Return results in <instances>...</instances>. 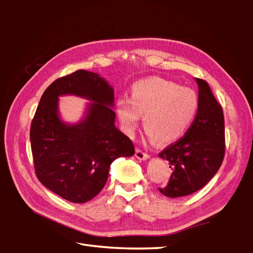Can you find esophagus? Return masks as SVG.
<instances>
[{"instance_id": "obj_1", "label": "esophagus", "mask_w": 253, "mask_h": 253, "mask_svg": "<svg viewBox=\"0 0 253 253\" xmlns=\"http://www.w3.org/2000/svg\"><path fill=\"white\" fill-rule=\"evenodd\" d=\"M135 156L138 158V160H140V161H146V160H148V158H149L148 154H146L145 152H143L142 149H138V148L136 149Z\"/></svg>"}]
</instances>
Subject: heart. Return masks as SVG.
I'll return each instance as SVG.
<instances>
[{
    "mask_svg": "<svg viewBox=\"0 0 253 253\" xmlns=\"http://www.w3.org/2000/svg\"><path fill=\"white\" fill-rule=\"evenodd\" d=\"M199 97L193 89L158 77L137 81L129 100L117 102L116 111L124 131L131 135L143 116L149 138L160 145L176 142L195 119Z\"/></svg>",
    "mask_w": 253,
    "mask_h": 253,
    "instance_id": "1",
    "label": "heart"
}]
</instances>
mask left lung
I'll use <instances>...</instances> for the list:
<instances>
[{
  "instance_id": "1",
  "label": "left lung",
  "mask_w": 253,
  "mask_h": 253,
  "mask_svg": "<svg viewBox=\"0 0 253 253\" xmlns=\"http://www.w3.org/2000/svg\"><path fill=\"white\" fill-rule=\"evenodd\" d=\"M199 85V109L184 137L158 154L173 170L168 185L158 188L168 198L193 194L219 170L224 157V116L205 80Z\"/></svg>"
}]
</instances>
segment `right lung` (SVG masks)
<instances>
[{
  "label": "right lung",
  "mask_w": 253,
  "mask_h": 253,
  "mask_svg": "<svg viewBox=\"0 0 253 253\" xmlns=\"http://www.w3.org/2000/svg\"><path fill=\"white\" fill-rule=\"evenodd\" d=\"M72 94L91 101L80 122H63L58 97ZM114 89L98 74L77 70L53 81L42 95L30 140L37 176L53 193L85 203L104 188L110 164L135 154L131 140L115 126Z\"/></svg>",
  "instance_id": "right-lung-1"
}]
</instances>
